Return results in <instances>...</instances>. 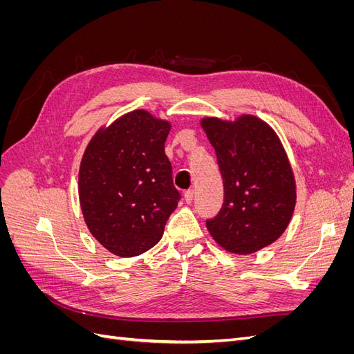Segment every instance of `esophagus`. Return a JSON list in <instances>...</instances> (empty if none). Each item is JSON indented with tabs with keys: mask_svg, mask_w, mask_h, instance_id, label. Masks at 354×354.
I'll use <instances>...</instances> for the list:
<instances>
[{
	"mask_svg": "<svg viewBox=\"0 0 354 354\" xmlns=\"http://www.w3.org/2000/svg\"><path fill=\"white\" fill-rule=\"evenodd\" d=\"M194 198H195V190L194 189H189V190L185 192V201L187 203H190L192 201H194Z\"/></svg>",
	"mask_w": 354,
	"mask_h": 354,
	"instance_id": "obj_1",
	"label": "esophagus"
}]
</instances>
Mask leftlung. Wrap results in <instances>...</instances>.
<instances>
[{"instance_id": "1", "label": "left lung", "mask_w": 354, "mask_h": 354, "mask_svg": "<svg viewBox=\"0 0 354 354\" xmlns=\"http://www.w3.org/2000/svg\"><path fill=\"white\" fill-rule=\"evenodd\" d=\"M216 149L224 202L207 218L211 236L224 250L252 254L273 243L288 227L295 207V181L272 128L251 115L226 122L202 121Z\"/></svg>"}]
</instances>
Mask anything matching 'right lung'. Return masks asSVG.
I'll use <instances>...</instances> for the list:
<instances>
[{
  "mask_svg": "<svg viewBox=\"0 0 354 354\" xmlns=\"http://www.w3.org/2000/svg\"><path fill=\"white\" fill-rule=\"evenodd\" d=\"M169 124L146 111L99 131L80 168L85 223L106 250L134 257L155 246L181 199L164 145Z\"/></svg>",
  "mask_w": 354,
  "mask_h": 354,
  "instance_id": "obj_1",
  "label": "right lung"
}]
</instances>
